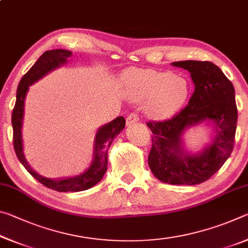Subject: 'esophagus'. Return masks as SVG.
Here are the masks:
<instances>
[{
  "mask_svg": "<svg viewBox=\"0 0 248 248\" xmlns=\"http://www.w3.org/2000/svg\"><path fill=\"white\" fill-rule=\"evenodd\" d=\"M139 121V116H138L137 114H134V112H132V114H130L128 117H127V124L130 125L132 124H136Z\"/></svg>",
  "mask_w": 248,
  "mask_h": 248,
  "instance_id": "esophagus-1",
  "label": "esophagus"
}]
</instances>
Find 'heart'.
<instances>
[{
  "mask_svg": "<svg viewBox=\"0 0 248 248\" xmlns=\"http://www.w3.org/2000/svg\"><path fill=\"white\" fill-rule=\"evenodd\" d=\"M124 94L136 104H144L146 115L163 120L176 114L189 95V83L171 72L129 69L121 75Z\"/></svg>",
  "mask_w": 248,
  "mask_h": 248,
  "instance_id": "heart-1",
  "label": "heart"
}]
</instances>
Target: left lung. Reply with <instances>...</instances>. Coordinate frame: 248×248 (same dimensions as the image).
Masks as SVG:
<instances>
[{
    "mask_svg": "<svg viewBox=\"0 0 248 248\" xmlns=\"http://www.w3.org/2000/svg\"><path fill=\"white\" fill-rule=\"evenodd\" d=\"M171 65L190 73L195 91L188 105L164 121H149L152 148L149 166L165 184L197 185L219 170L233 151L237 124L233 84L209 61H178ZM208 121L215 129L212 143L197 155L183 150L185 129Z\"/></svg>",
    "mask_w": 248,
    "mask_h": 248,
    "instance_id": "obj_1",
    "label": "left lung"
}]
</instances>
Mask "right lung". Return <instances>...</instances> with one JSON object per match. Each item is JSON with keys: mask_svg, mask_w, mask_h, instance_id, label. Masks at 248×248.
Segmentation results:
<instances>
[{"mask_svg": "<svg viewBox=\"0 0 248 248\" xmlns=\"http://www.w3.org/2000/svg\"><path fill=\"white\" fill-rule=\"evenodd\" d=\"M72 57V51L64 49L49 50L41 54V57L36 61L28 72L24 75L18 84L17 92H16V103L12 114V125H13V144L15 153L17 155L20 163L33 178L38 180L44 186L59 192L68 191H82L95 186L102 180L103 176L107 170V155L108 148L112 143L115 137L118 136L120 131L124 128L125 120L124 117H117L110 123L104 124L98 129L95 136L94 142V159L91 166L81 175L75 177H65L51 179L44 177L33 170L25 158L23 151V139H22V124L24 117V105L25 97L28 92L29 86L39 78L45 77L50 71L59 68V66L66 63Z\"/></svg>", "mask_w": 248, "mask_h": 248, "instance_id": "add662e5", "label": "right lung"}]
</instances>
